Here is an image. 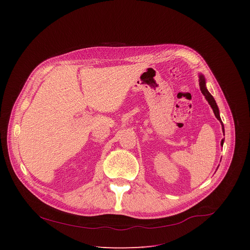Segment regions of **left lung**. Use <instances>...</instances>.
<instances>
[{
  "label": "left lung",
  "mask_w": 250,
  "mask_h": 250,
  "mask_svg": "<svg viewBox=\"0 0 250 250\" xmlns=\"http://www.w3.org/2000/svg\"><path fill=\"white\" fill-rule=\"evenodd\" d=\"M199 85H200V89H201V92L203 93V95L205 96V98H206V100L208 101V103L209 104V105H210V108L212 109V111H213V114H215V116H216V118L220 121V123L222 124V128H223V132H224V134H225V127H224V125H223V122H222V120H221V117H220V111H219V108H218V104H217V103H216V101H215V99H213V97L209 94V92L208 91V89H207V87H206V80H205V77H204V75H200V80H199ZM221 145H222V146H224V139L222 140V142H221Z\"/></svg>",
  "instance_id": "left-lung-1"
}]
</instances>
